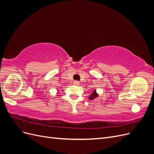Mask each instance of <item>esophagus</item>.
I'll list each match as a JSON object with an SVG mask.
<instances>
[{
  "mask_svg": "<svg viewBox=\"0 0 154 154\" xmlns=\"http://www.w3.org/2000/svg\"><path fill=\"white\" fill-rule=\"evenodd\" d=\"M74 85H79L80 84V82H79L78 81H77V80H75V81H74Z\"/></svg>",
  "mask_w": 154,
  "mask_h": 154,
  "instance_id": "1",
  "label": "esophagus"
}]
</instances>
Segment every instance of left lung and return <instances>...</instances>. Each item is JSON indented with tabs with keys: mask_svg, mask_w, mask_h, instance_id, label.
<instances>
[{
	"mask_svg": "<svg viewBox=\"0 0 154 154\" xmlns=\"http://www.w3.org/2000/svg\"><path fill=\"white\" fill-rule=\"evenodd\" d=\"M97 96V94H96V92H95V91H93V92L92 93V94H91V96L90 97V99L92 100L93 98H94V97H96Z\"/></svg>",
	"mask_w": 154,
	"mask_h": 154,
	"instance_id": "left-lung-1",
	"label": "left lung"
}]
</instances>
